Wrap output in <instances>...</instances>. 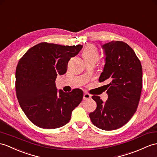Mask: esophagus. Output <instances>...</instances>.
<instances>
[{
    "mask_svg": "<svg viewBox=\"0 0 157 157\" xmlns=\"http://www.w3.org/2000/svg\"><path fill=\"white\" fill-rule=\"evenodd\" d=\"M90 98H91V96H90L89 94H88L86 93H84V95H83V99H84V100H88V99H90Z\"/></svg>",
    "mask_w": 157,
    "mask_h": 157,
    "instance_id": "1",
    "label": "esophagus"
}]
</instances>
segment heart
<instances>
[{
  "label": "heart",
  "instance_id": "obj_1",
  "mask_svg": "<svg viewBox=\"0 0 157 157\" xmlns=\"http://www.w3.org/2000/svg\"><path fill=\"white\" fill-rule=\"evenodd\" d=\"M82 56L85 61L98 60L99 59V53L97 48L93 45L89 44L84 49Z\"/></svg>",
  "mask_w": 157,
  "mask_h": 157
}]
</instances>
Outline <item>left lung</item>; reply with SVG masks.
I'll list each match as a JSON object with an SVG mask.
<instances>
[{"label": "left lung", "instance_id": "left-lung-1", "mask_svg": "<svg viewBox=\"0 0 157 157\" xmlns=\"http://www.w3.org/2000/svg\"><path fill=\"white\" fill-rule=\"evenodd\" d=\"M105 65L99 82L106 81L108 99L98 96L92 98L97 109L89 114L97 127L113 131L123 127L131 119L138 106L143 86V69L132 48L122 41H111L101 45Z\"/></svg>", "mask_w": 157, "mask_h": 157}]
</instances>
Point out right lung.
<instances>
[{"mask_svg": "<svg viewBox=\"0 0 157 157\" xmlns=\"http://www.w3.org/2000/svg\"><path fill=\"white\" fill-rule=\"evenodd\" d=\"M82 45L62 46L41 43L28 50L16 68V93L19 104L29 119L46 129L63 127L81 102L79 89L64 93L56 89L57 75L67 72L71 57L78 54Z\"/></svg>", "mask_w": 157, "mask_h": 157, "instance_id": "obj_1", "label": "right lung"}]
</instances>
